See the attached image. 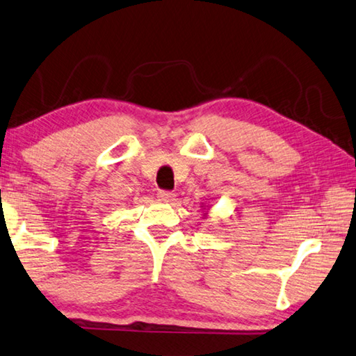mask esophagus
I'll return each instance as SVG.
<instances>
[{"mask_svg": "<svg viewBox=\"0 0 356 356\" xmlns=\"http://www.w3.org/2000/svg\"><path fill=\"white\" fill-rule=\"evenodd\" d=\"M157 197H159V200H162V202L172 203L177 195L172 194V192H168V191H159V192H157Z\"/></svg>", "mask_w": 356, "mask_h": 356, "instance_id": "34e87169", "label": "esophagus"}]
</instances>
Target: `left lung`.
I'll return each instance as SVG.
<instances>
[{"label": "left lung", "mask_w": 356, "mask_h": 356, "mask_svg": "<svg viewBox=\"0 0 356 356\" xmlns=\"http://www.w3.org/2000/svg\"><path fill=\"white\" fill-rule=\"evenodd\" d=\"M203 216H205V218H207V216H208V211H207V213H205V214H203Z\"/></svg>", "instance_id": "left-lung-1"}]
</instances>
